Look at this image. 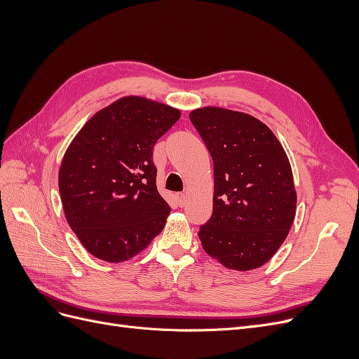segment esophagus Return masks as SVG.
I'll return each instance as SVG.
<instances>
[{
  "mask_svg": "<svg viewBox=\"0 0 359 359\" xmlns=\"http://www.w3.org/2000/svg\"><path fill=\"white\" fill-rule=\"evenodd\" d=\"M186 203H187V194H186V193L178 194V205H180V206H184Z\"/></svg>",
  "mask_w": 359,
  "mask_h": 359,
  "instance_id": "1",
  "label": "esophagus"
}]
</instances>
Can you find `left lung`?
<instances>
[{
    "mask_svg": "<svg viewBox=\"0 0 359 359\" xmlns=\"http://www.w3.org/2000/svg\"><path fill=\"white\" fill-rule=\"evenodd\" d=\"M214 163L212 215L199 240L212 259L235 271L265 265L285 243L297 212L289 158L271 128L224 107L190 112Z\"/></svg>",
    "mask_w": 359,
    "mask_h": 359,
    "instance_id": "left-lung-1",
    "label": "left lung"
}]
</instances>
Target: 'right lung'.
Returning <instances> with one entry per match:
<instances>
[{"label":"right lung","instance_id":"1","mask_svg":"<svg viewBox=\"0 0 359 359\" xmlns=\"http://www.w3.org/2000/svg\"><path fill=\"white\" fill-rule=\"evenodd\" d=\"M180 109L127 95L94 114L62 157L64 214L82 245L104 262L132 259L163 231L170 206L157 191L153 148Z\"/></svg>","mask_w":359,"mask_h":359}]
</instances>
